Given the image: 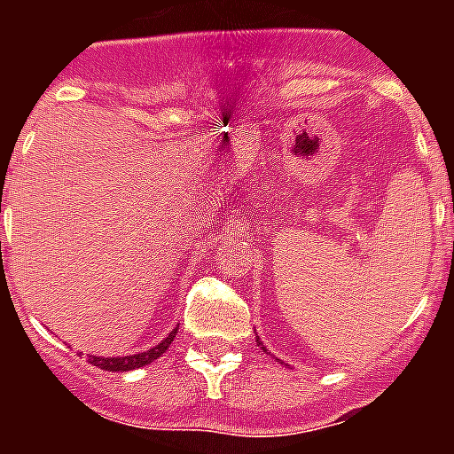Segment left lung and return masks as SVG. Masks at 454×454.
I'll use <instances>...</instances> for the list:
<instances>
[{"instance_id": "obj_1", "label": "left lung", "mask_w": 454, "mask_h": 454, "mask_svg": "<svg viewBox=\"0 0 454 454\" xmlns=\"http://www.w3.org/2000/svg\"><path fill=\"white\" fill-rule=\"evenodd\" d=\"M256 344H259V346H262V348H263V344H262V341H259V339H256ZM263 351H266V348H263Z\"/></svg>"}]
</instances>
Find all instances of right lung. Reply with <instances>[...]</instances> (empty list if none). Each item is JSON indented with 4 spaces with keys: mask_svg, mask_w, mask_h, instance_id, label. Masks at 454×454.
Instances as JSON below:
<instances>
[{
    "mask_svg": "<svg viewBox=\"0 0 454 454\" xmlns=\"http://www.w3.org/2000/svg\"><path fill=\"white\" fill-rule=\"evenodd\" d=\"M176 330L171 332L169 337L164 339V341H160V344L153 346V348H148V351L137 353V356H122V358H101V356H89V363L96 367H101V370H110V372H127V370H137V367L151 365L153 360L160 358V356H162V353L169 348L171 341H174V334H176Z\"/></svg>",
    "mask_w": 454,
    "mask_h": 454,
    "instance_id": "right-lung-1",
    "label": "right lung"
}]
</instances>
